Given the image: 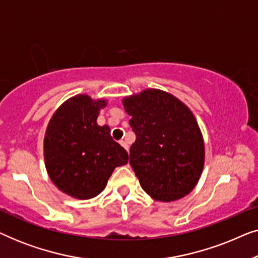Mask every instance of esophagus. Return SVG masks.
<instances>
[{
  "instance_id": "34e87169",
  "label": "esophagus",
  "mask_w": 258,
  "mask_h": 258,
  "mask_svg": "<svg viewBox=\"0 0 258 258\" xmlns=\"http://www.w3.org/2000/svg\"><path fill=\"white\" fill-rule=\"evenodd\" d=\"M119 144H121V146H122L123 148H124V149H125L126 151L129 150V146H128V143L125 142V141H121V142H119Z\"/></svg>"
}]
</instances>
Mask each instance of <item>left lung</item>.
I'll return each instance as SVG.
<instances>
[{
    "label": "left lung",
    "instance_id": "1",
    "mask_svg": "<svg viewBox=\"0 0 258 258\" xmlns=\"http://www.w3.org/2000/svg\"><path fill=\"white\" fill-rule=\"evenodd\" d=\"M136 134L130 161L140 184L161 202L191 192L204 167V141L191 110L174 95L146 89L122 100Z\"/></svg>",
    "mask_w": 258,
    "mask_h": 258
}]
</instances>
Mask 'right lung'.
<instances>
[{"label": "right lung", "instance_id": "add662e5", "mask_svg": "<svg viewBox=\"0 0 258 258\" xmlns=\"http://www.w3.org/2000/svg\"><path fill=\"white\" fill-rule=\"evenodd\" d=\"M107 100L76 95L59 105L45 130V169L52 183L77 200L103 191L116 167L128 163V153L112 140L97 117Z\"/></svg>", "mask_w": 258, "mask_h": 258}]
</instances>
